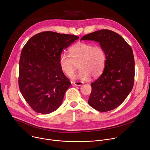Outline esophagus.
Instances as JSON below:
<instances>
[{
  "label": "esophagus",
  "mask_w": 150,
  "mask_h": 150,
  "mask_svg": "<svg viewBox=\"0 0 150 150\" xmlns=\"http://www.w3.org/2000/svg\"><path fill=\"white\" fill-rule=\"evenodd\" d=\"M74 84L76 86H81L83 84V82H81V81H75V82H74Z\"/></svg>",
  "instance_id": "34e87169"
}]
</instances>
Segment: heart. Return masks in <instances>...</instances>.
I'll return each mask as SVG.
<instances>
[{
    "instance_id": "heart-1",
    "label": "heart",
    "mask_w": 150,
    "mask_h": 150,
    "mask_svg": "<svg viewBox=\"0 0 150 150\" xmlns=\"http://www.w3.org/2000/svg\"><path fill=\"white\" fill-rule=\"evenodd\" d=\"M69 55L62 54L59 60L62 71L67 76L72 75L78 64L81 70L73 75L74 79L87 80L90 76L96 78L104 69L106 54L103 48L99 45L78 42L71 48Z\"/></svg>"
}]
</instances>
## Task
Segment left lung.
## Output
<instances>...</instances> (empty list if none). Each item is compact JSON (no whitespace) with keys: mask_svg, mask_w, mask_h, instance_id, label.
I'll return each mask as SVG.
<instances>
[{"mask_svg":"<svg viewBox=\"0 0 150 150\" xmlns=\"http://www.w3.org/2000/svg\"><path fill=\"white\" fill-rule=\"evenodd\" d=\"M81 40L98 42L105 50L106 62L100 76L91 84L88 103L100 112L114 110L132 91L134 78V60L131 47L118 33L102 29Z\"/></svg>","mask_w":150,"mask_h":150,"instance_id":"8db88e82","label":"left lung"}]
</instances>
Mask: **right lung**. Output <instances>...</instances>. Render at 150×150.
Here are the masks:
<instances>
[{"label": "right lung", "mask_w": 150, "mask_h": 150, "mask_svg": "<svg viewBox=\"0 0 150 150\" xmlns=\"http://www.w3.org/2000/svg\"><path fill=\"white\" fill-rule=\"evenodd\" d=\"M78 39L74 35L43 32L32 36L23 48L18 85L35 112L50 114L61 105L71 83L60 69L59 58L63 50Z\"/></svg>", "instance_id": "add662e5"}]
</instances>
